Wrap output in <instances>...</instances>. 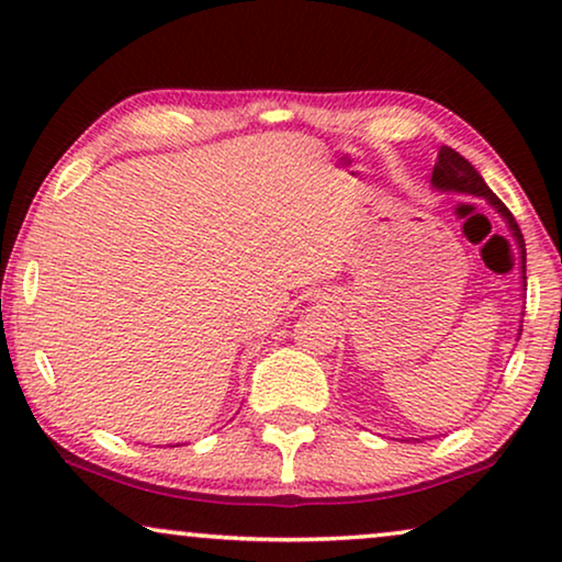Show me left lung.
Here are the masks:
<instances>
[{"instance_id": "8db88e82", "label": "left lung", "mask_w": 562, "mask_h": 562, "mask_svg": "<svg viewBox=\"0 0 562 562\" xmlns=\"http://www.w3.org/2000/svg\"><path fill=\"white\" fill-rule=\"evenodd\" d=\"M432 187L442 189V191H460V194H473V196L486 199V202L494 206V210L506 220V225H509L514 240H517L519 250H521V273L527 271L525 237H521V229L517 225V220H514V214L506 210V204L502 202V199H498L494 191L486 187V181L481 179V173L475 171V168L468 164V160L460 156V153L448 148V145H440V150H437L435 168H432ZM521 279H527V276H521ZM525 286H527V283H525Z\"/></svg>"}]
</instances>
